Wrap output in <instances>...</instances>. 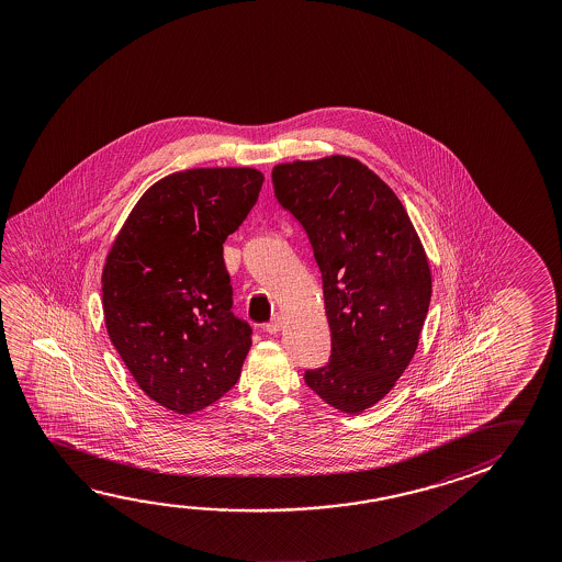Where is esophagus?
<instances>
[{
	"label": "esophagus",
	"instance_id": "1",
	"mask_svg": "<svg viewBox=\"0 0 562 562\" xmlns=\"http://www.w3.org/2000/svg\"><path fill=\"white\" fill-rule=\"evenodd\" d=\"M282 315H272V319L265 325V329H267V333H270V335H274V333L280 331L282 329Z\"/></svg>",
	"mask_w": 562,
	"mask_h": 562
}]
</instances>
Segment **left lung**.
<instances>
[{
    "label": "left lung",
    "instance_id": "8db88e82",
    "mask_svg": "<svg viewBox=\"0 0 562 562\" xmlns=\"http://www.w3.org/2000/svg\"><path fill=\"white\" fill-rule=\"evenodd\" d=\"M278 203L307 233L322 270L331 359L305 370L325 404L360 414L414 359L431 302V270L396 193L357 158L272 168Z\"/></svg>",
    "mask_w": 562,
    "mask_h": 562
}]
</instances>
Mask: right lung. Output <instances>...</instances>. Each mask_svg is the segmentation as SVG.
Returning <instances> with one entry per match:
<instances>
[{"label": "right lung", "mask_w": 562, "mask_h": 562, "mask_svg": "<svg viewBox=\"0 0 562 562\" xmlns=\"http://www.w3.org/2000/svg\"><path fill=\"white\" fill-rule=\"evenodd\" d=\"M255 168H192L150 186L113 240L103 319L138 387L190 415L237 384L252 329L235 317L223 243L257 203Z\"/></svg>", "instance_id": "add662e5"}]
</instances>
